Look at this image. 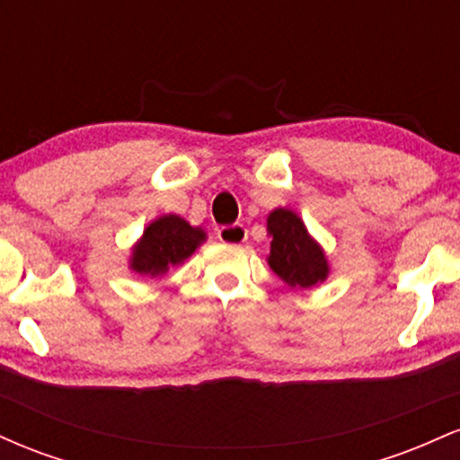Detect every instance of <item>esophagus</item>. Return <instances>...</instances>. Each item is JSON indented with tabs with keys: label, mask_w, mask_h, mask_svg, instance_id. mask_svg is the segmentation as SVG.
I'll use <instances>...</instances> for the list:
<instances>
[{
	"label": "esophagus",
	"mask_w": 460,
	"mask_h": 460,
	"mask_svg": "<svg viewBox=\"0 0 460 460\" xmlns=\"http://www.w3.org/2000/svg\"><path fill=\"white\" fill-rule=\"evenodd\" d=\"M246 237H248V231H246L242 225L223 226V229L218 231V240L223 242V244H229V246H240V244H244Z\"/></svg>",
	"instance_id": "1"
}]
</instances>
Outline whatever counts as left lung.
<instances>
[{
  "mask_svg": "<svg viewBox=\"0 0 460 460\" xmlns=\"http://www.w3.org/2000/svg\"><path fill=\"white\" fill-rule=\"evenodd\" d=\"M268 235L272 237L268 266L288 288L311 289L329 279L331 263L324 248L294 209H272L268 214Z\"/></svg>",
  "mask_w": 460,
  "mask_h": 460,
  "instance_id": "left-lung-1",
  "label": "left lung"
}]
</instances>
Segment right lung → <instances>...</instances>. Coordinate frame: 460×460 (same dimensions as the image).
<instances>
[{"instance_id": "obj_1", "label": "right lung", "mask_w": 460, "mask_h": 460, "mask_svg": "<svg viewBox=\"0 0 460 460\" xmlns=\"http://www.w3.org/2000/svg\"><path fill=\"white\" fill-rule=\"evenodd\" d=\"M205 240V229L192 226L177 214H164L151 220L140 240L131 246L129 270L142 277L160 279L171 268L181 266L188 257H192Z\"/></svg>"}]
</instances>
